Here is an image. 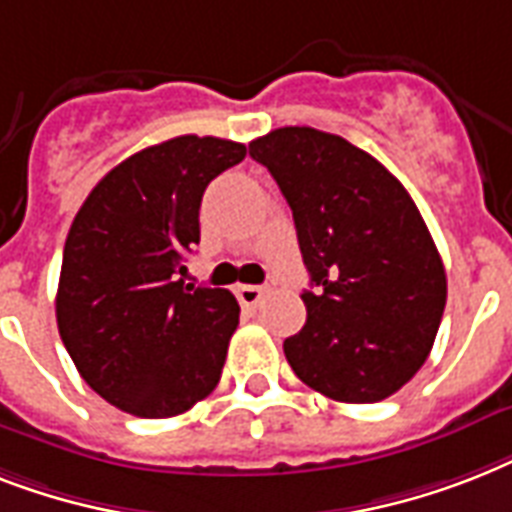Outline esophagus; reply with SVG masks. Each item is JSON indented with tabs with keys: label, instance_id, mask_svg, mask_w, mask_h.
Segmentation results:
<instances>
[{
	"label": "esophagus",
	"instance_id": "34e87169",
	"mask_svg": "<svg viewBox=\"0 0 512 512\" xmlns=\"http://www.w3.org/2000/svg\"><path fill=\"white\" fill-rule=\"evenodd\" d=\"M236 297L244 308H255L263 300V289L255 287V284H241V287H236Z\"/></svg>",
	"mask_w": 512,
	"mask_h": 512
}]
</instances>
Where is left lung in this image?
<instances>
[{
  "mask_svg": "<svg viewBox=\"0 0 512 512\" xmlns=\"http://www.w3.org/2000/svg\"><path fill=\"white\" fill-rule=\"evenodd\" d=\"M295 217L311 287L305 327L284 340L295 374L345 404L393 396L425 364L446 271L406 188L340 135L281 127L249 143Z\"/></svg>",
  "mask_w": 512,
  "mask_h": 512,
  "instance_id": "obj_1",
  "label": "left lung"
}]
</instances>
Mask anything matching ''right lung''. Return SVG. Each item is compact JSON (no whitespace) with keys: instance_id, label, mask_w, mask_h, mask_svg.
<instances>
[{"instance_id":"add662e5","label":"right lung","mask_w":512,"mask_h":512,"mask_svg":"<svg viewBox=\"0 0 512 512\" xmlns=\"http://www.w3.org/2000/svg\"><path fill=\"white\" fill-rule=\"evenodd\" d=\"M247 156L241 143L180 135L108 172L76 212L60 268V340L108 404L162 420L207 398L223 374L239 303L185 284L207 185Z\"/></svg>"}]
</instances>
